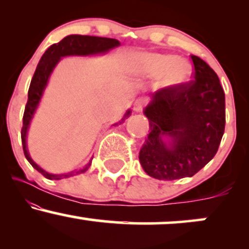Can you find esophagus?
I'll list each match as a JSON object with an SVG mask.
<instances>
[{
    "instance_id": "esophagus-1",
    "label": "esophagus",
    "mask_w": 249,
    "mask_h": 249,
    "mask_svg": "<svg viewBox=\"0 0 249 249\" xmlns=\"http://www.w3.org/2000/svg\"><path fill=\"white\" fill-rule=\"evenodd\" d=\"M142 107H144V101H142V99H137V101L134 102V111L139 112V111H142Z\"/></svg>"
}]
</instances>
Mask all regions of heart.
<instances>
[{
  "instance_id": "1",
  "label": "heart",
  "mask_w": 249,
  "mask_h": 249,
  "mask_svg": "<svg viewBox=\"0 0 249 249\" xmlns=\"http://www.w3.org/2000/svg\"><path fill=\"white\" fill-rule=\"evenodd\" d=\"M147 68L154 75L166 73L171 83L186 82L192 73V68L187 62L178 61L176 56L152 55L147 58Z\"/></svg>"
}]
</instances>
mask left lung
<instances>
[{"instance_id":"left-lung-1","label":"left lung","mask_w":249,"mask_h":249,"mask_svg":"<svg viewBox=\"0 0 249 249\" xmlns=\"http://www.w3.org/2000/svg\"><path fill=\"white\" fill-rule=\"evenodd\" d=\"M192 81L159 89L144 113L150 133L139 152L148 176L159 180L192 177L218 152L225 132V92L206 62L191 55ZM173 142L167 147L162 137Z\"/></svg>"}]
</instances>
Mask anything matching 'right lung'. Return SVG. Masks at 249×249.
I'll use <instances>...</instances> for the list:
<instances>
[{"mask_svg": "<svg viewBox=\"0 0 249 249\" xmlns=\"http://www.w3.org/2000/svg\"><path fill=\"white\" fill-rule=\"evenodd\" d=\"M119 41L115 38H107V37H96V36H82V35H70L64 37L61 42L55 43L48 48V50L43 53L41 61L37 65L35 73H34L33 79H31L29 91H28V102L24 108L23 115V126L21 130L22 137V146H23V152L25 158L30 162L31 166L35 170L38 171L39 173L43 174L47 179L50 180H58L62 178H68V177L76 176V174L84 173L85 171L90 167L91 161L88 165H85L83 168H79L78 171L75 172H69L64 174H51L45 172L42 170L36 162H34L33 159L30 158L29 153L27 150V131L29 127L30 121L33 118L35 110L38 105L39 99L43 95L45 85H47L48 79L53 72V68L58 63L61 57L70 56V55H95V53H103L107 51L113 49V48L118 47ZM130 116V111L125 113L124 118ZM117 125V124H115Z\"/></svg>", "mask_w": 249, "mask_h": 249, "instance_id": "obj_1", "label": "right lung"}]
</instances>
